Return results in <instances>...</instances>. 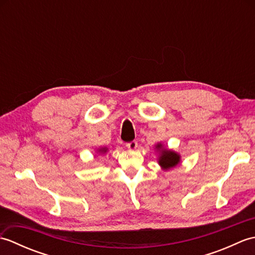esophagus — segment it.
Segmentation results:
<instances>
[{
	"label": "esophagus",
	"mask_w": 255,
	"mask_h": 255,
	"mask_svg": "<svg viewBox=\"0 0 255 255\" xmlns=\"http://www.w3.org/2000/svg\"><path fill=\"white\" fill-rule=\"evenodd\" d=\"M137 141H136V140H132V141H130V142H127V148L129 149V150H134V149H136L137 148Z\"/></svg>",
	"instance_id": "1"
}]
</instances>
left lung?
<instances>
[{"label": "left lung", "instance_id": "obj_1", "mask_svg": "<svg viewBox=\"0 0 255 255\" xmlns=\"http://www.w3.org/2000/svg\"><path fill=\"white\" fill-rule=\"evenodd\" d=\"M156 148L161 149V144L156 145ZM178 162H180V155L177 153L173 152V151L170 150H162L161 152V156L159 159V163L162 167H164V169L169 170L171 167H174Z\"/></svg>", "mask_w": 255, "mask_h": 255}]
</instances>
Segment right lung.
Segmentation results:
<instances>
[{
	"instance_id": "obj_1",
	"label": "right lung",
	"mask_w": 255,
	"mask_h": 255,
	"mask_svg": "<svg viewBox=\"0 0 255 255\" xmlns=\"http://www.w3.org/2000/svg\"><path fill=\"white\" fill-rule=\"evenodd\" d=\"M101 152H106V149H101Z\"/></svg>"
}]
</instances>
